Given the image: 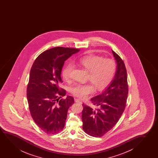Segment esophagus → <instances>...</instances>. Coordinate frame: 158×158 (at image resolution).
<instances>
[{"label": "esophagus", "mask_w": 158, "mask_h": 158, "mask_svg": "<svg viewBox=\"0 0 158 158\" xmlns=\"http://www.w3.org/2000/svg\"><path fill=\"white\" fill-rule=\"evenodd\" d=\"M74 102H76V103H80V104L82 103L81 101H80V100L77 99V98L74 99Z\"/></svg>", "instance_id": "obj_1"}]
</instances>
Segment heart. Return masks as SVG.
<instances>
[{
	"label": "heart",
	"instance_id": "obj_1",
	"mask_svg": "<svg viewBox=\"0 0 158 158\" xmlns=\"http://www.w3.org/2000/svg\"><path fill=\"white\" fill-rule=\"evenodd\" d=\"M77 64L89 71L87 79L91 81L99 91L103 90L110 84L116 71V64L114 61L96 56H84L78 61ZM73 69V66L71 63L67 64L63 67L61 74L65 81H69L71 79ZM91 84L74 85L71 87L70 91L77 97L85 98L94 90V86Z\"/></svg>",
	"mask_w": 158,
	"mask_h": 158
}]
</instances>
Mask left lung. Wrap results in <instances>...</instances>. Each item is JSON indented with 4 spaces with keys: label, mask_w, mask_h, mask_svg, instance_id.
<instances>
[{
    "label": "left lung",
    "mask_w": 158,
    "mask_h": 158,
    "mask_svg": "<svg viewBox=\"0 0 158 158\" xmlns=\"http://www.w3.org/2000/svg\"><path fill=\"white\" fill-rule=\"evenodd\" d=\"M112 52L117 64L114 79L102 93L91 99L92 103L97 108L93 110L82 104V129L94 137L103 136L115 125L127 102L128 86L125 65L115 52L113 50Z\"/></svg>",
    "instance_id": "8db88e82"
}]
</instances>
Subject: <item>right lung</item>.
I'll list each match as a JSON object with an SVG mask.
<instances>
[{"label": "right lung", "mask_w": 158, "mask_h": 158, "mask_svg": "<svg viewBox=\"0 0 158 158\" xmlns=\"http://www.w3.org/2000/svg\"><path fill=\"white\" fill-rule=\"evenodd\" d=\"M77 48L56 47L41 53L31 69L27 99L31 115L37 126L48 134L63 130L73 98L60 89L61 72L65 60L79 52Z\"/></svg>", "instance_id": "add662e5"}]
</instances>
